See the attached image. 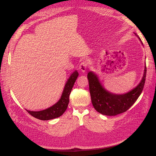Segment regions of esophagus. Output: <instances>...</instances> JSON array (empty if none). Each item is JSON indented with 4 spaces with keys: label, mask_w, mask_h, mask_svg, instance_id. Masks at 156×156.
<instances>
[{
    "label": "esophagus",
    "mask_w": 156,
    "mask_h": 156,
    "mask_svg": "<svg viewBox=\"0 0 156 156\" xmlns=\"http://www.w3.org/2000/svg\"><path fill=\"white\" fill-rule=\"evenodd\" d=\"M88 66V62L87 61H83V62H81L79 65V69L82 72H85L87 69Z\"/></svg>",
    "instance_id": "34e87169"
}]
</instances>
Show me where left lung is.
Instances as JSON below:
<instances>
[{
	"label": "left lung",
	"instance_id": "8db88e82",
	"mask_svg": "<svg viewBox=\"0 0 156 156\" xmlns=\"http://www.w3.org/2000/svg\"><path fill=\"white\" fill-rule=\"evenodd\" d=\"M139 40V36L135 33ZM143 44V43H142ZM146 76V64L143 77L139 84L128 92L117 94H113L103 87L98 77L93 72H89L87 77L91 100L94 108L101 114L106 116H115L126 112L134 104L142 92Z\"/></svg>",
	"mask_w": 156,
	"mask_h": 156
}]
</instances>
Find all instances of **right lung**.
<instances>
[{
    "label": "right lung",
    "instance_id": "right-lung-1",
    "mask_svg": "<svg viewBox=\"0 0 156 156\" xmlns=\"http://www.w3.org/2000/svg\"><path fill=\"white\" fill-rule=\"evenodd\" d=\"M79 73L77 70L72 73L66 83L63 92L60 100L55 105L46 109L40 111H31L27 110L30 115L35 117L36 119L41 120H49L56 119L62 115L66 110L69 103V94L72 91L74 83L77 79Z\"/></svg>",
    "mask_w": 156,
    "mask_h": 156
}]
</instances>
